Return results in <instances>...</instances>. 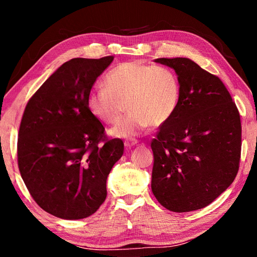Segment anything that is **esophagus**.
Here are the masks:
<instances>
[{
  "label": "esophagus",
  "instance_id": "obj_1",
  "mask_svg": "<svg viewBox=\"0 0 257 257\" xmlns=\"http://www.w3.org/2000/svg\"><path fill=\"white\" fill-rule=\"evenodd\" d=\"M137 139H132V141H127V142H124V147L125 149H132L133 146H135V145H137Z\"/></svg>",
  "mask_w": 257,
  "mask_h": 257
}]
</instances>
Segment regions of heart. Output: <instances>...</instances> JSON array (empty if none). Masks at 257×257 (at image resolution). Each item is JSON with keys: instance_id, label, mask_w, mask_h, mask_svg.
<instances>
[{"instance_id": "1", "label": "heart", "mask_w": 257, "mask_h": 257, "mask_svg": "<svg viewBox=\"0 0 257 257\" xmlns=\"http://www.w3.org/2000/svg\"><path fill=\"white\" fill-rule=\"evenodd\" d=\"M103 85L88 94L87 107L94 118L111 124L125 104L129 112L110 130L115 138H134L151 123H165L179 103L180 86L175 72L142 61L116 64L106 72Z\"/></svg>"}]
</instances>
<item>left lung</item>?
<instances>
[{
  "label": "left lung",
  "mask_w": 257,
  "mask_h": 257,
  "mask_svg": "<svg viewBox=\"0 0 257 257\" xmlns=\"http://www.w3.org/2000/svg\"><path fill=\"white\" fill-rule=\"evenodd\" d=\"M175 70L180 86L177 110L152 141V191L172 212L211 204L237 176L240 115L220 78L187 58L156 59Z\"/></svg>",
  "instance_id": "obj_1"
}]
</instances>
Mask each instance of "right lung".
<instances>
[{"mask_svg": "<svg viewBox=\"0 0 257 257\" xmlns=\"http://www.w3.org/2000/svg\"><path fill=\"white\" fill-rule=\"evenodd\" d=\"M113 56L71 59L29 99L19 128L18 165L34 201L60 219L94 214L106 198V179L123 154L121 139L87 107L93 85Z\"/></svg>", "mask_w": 257, "mask_h": 257, "instance_id": "obj_1", "label": "right lung"}]
</instances>
